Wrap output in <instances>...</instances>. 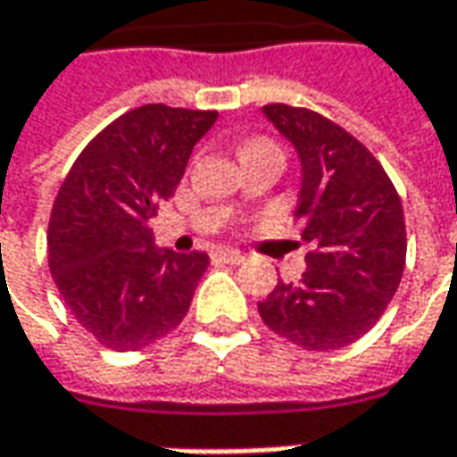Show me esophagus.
<instances>
[{
    "instance_id": "34e87169",
    "label": "esophagus",
    "mask_w": 457,
    "mask_h": 457,
    "mask_svg": "<svg viewBox=\"0 0 457 457\" xmlns=\"http://www.w3.org/2000/svg\"><path fill=\"white\" fill-rule=\"evenodd\" d=\"M217 257L222 260V262H229V265H240L242 260H245V254L240 250H232V247H222V250H217Z\"/></svg>"
}]
</instances>
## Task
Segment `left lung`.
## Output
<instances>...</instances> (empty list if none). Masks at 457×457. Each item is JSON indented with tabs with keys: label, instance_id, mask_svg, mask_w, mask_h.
<instances>
[{
	"label": "left lung",
	"instance_id": "1",
	"mask_svg": "<svg viewBox=\"0 0 457 457\" xmlns=\"http://www.w3.org/2000/svg\"><path fill=\"white\" fill-rule=\"evenodd\" d=\"M293 145L300 189L293 217L312 245L300 282L257 303L270 330L305 350H337L370 330L405 268L403 204L380 162L343 127L287 104L262 107Z\"/></svg>",
	"mask_w": 457,
	"mask_h": 457
}]
</instances>
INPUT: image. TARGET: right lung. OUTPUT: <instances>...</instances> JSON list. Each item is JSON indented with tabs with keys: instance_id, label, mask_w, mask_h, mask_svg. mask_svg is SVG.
Masks as SVG:
<instances>
[{
	"instance_id": "obj_1",
	"label": "right lung",
	"mask_w": 457,
	"mask_h": 457,
	"mask_svg": "<svg viewBox=\"0 0 457 457\" xmlns=\"http://www.w3.org/2000/svg\"><path fill=\"white\" fill-rule=\"evenodd\" d=\"M217 112L145 104L87 145L49 217V270L82 328L112 350H139L187 315L204 253L157 247L150 220L175 192Z\"/></svg>"
}]
</instances>
